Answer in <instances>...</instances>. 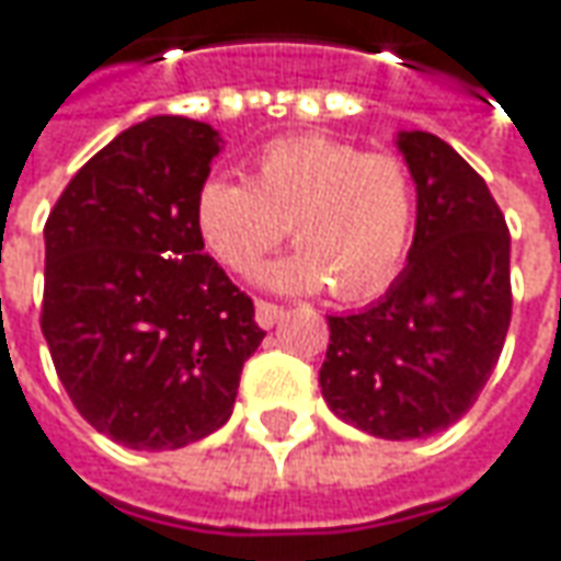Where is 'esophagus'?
I'll return each instance as SVG.
<instances>
[{
    "label": "esophagus",
    "instance_id": "esophagus-1",
    "mask_svg": "<svg viewBox=\"0 0 561 561\" xmlns=\"http://www.w3.org/2000/svg\"><path fill=\"white\" fill-rule=\"evenodd\" d=\"M282 313L285 310H282L279 304H270V300H257V307H254V319H257L261 329H273L282 319Z\"/></svg>",
    "mask_w": 561,
    "mask_h": 561
}]
</instances>
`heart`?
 <instances>
[{
  "mask_svg": "<svg viewBox=\"0 0 561 561\" xmlns=\"http://www.w3.org/2000/svg\"><path fill=\"white\" fill-rule=\"evenodd\" d=\"M195 220L210 254L251 273L288 236L295 254L261 270L276 291L332 285L344 300L376 295L403 266L415 232V183L403 158L329 136H291L263 146L251 183L210 176Z\"/></svg>",
  "mask_w": 561,
  "mask_h": 561,
  "instance_id": "1",
  "label": "heart"
}]
</instances>
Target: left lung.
<instances>
[{"instance_id":"left-lung-1","label":"left lung","mask_w":561,"mask_h":561,"mask_svg":"<svg viewBox=\"0 0 561 561\" xmlns=\"http://www.w3.org/2000/svg\"><path fill=\"white\" fill-rule=\"evenodd\" d=\"M415 183L403 273L359 313L329 317V410L385 440L428 437L469 413L512 319L510 229L488 183L444 139L397 133Z\"/></svg>"}]
</instances>
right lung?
<instances>
[{
  "label": "right lung",
  "mask_w": 561,
  "mask_h": 561,
  "mask_svg": "<svg viewBox=\"0 0 561 561\" xmlns=\"http://www.w3.org/2000/svg\"><path fill=\"white\" fill-rule=\"evenodd\" d=\"M220 148L210 124L148 117L80 167L46 222L55 373L89 425L129 450H176L222 428L266 335L195 220Z\"/></svg>",
  "instance_id": "1"
}]
</instances>
